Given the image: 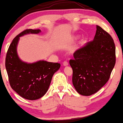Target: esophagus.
<instances>
[{
  "instance_id": "esophagus-1",
  "label": "esophagus",
  "mask_w": 123,
  "mask_h": 123,
  "mask_svg": "<svg viewBox=\"0 0 123 123\" xmlns=\"http://www.w3.org/2000/svg\"><path fill=\"white\" fill-rule=\"evenodd\" d=\"M63 65L64 66H66L68 65V62L67 61H64L63 62Z\"/></svg>"
}]
</instances>
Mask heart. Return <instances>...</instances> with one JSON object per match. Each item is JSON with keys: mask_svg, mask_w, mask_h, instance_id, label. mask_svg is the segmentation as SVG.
<instances>
[{"mask_svg": "<svg viewBox=\"0 0 123 123\" xmlns=\"http://www.w3.org/2000/svg\"><path fill=\"white\" fill-rule=\"evenodd\" d=\"M78 37L77 36H73V39H77V38Z\"/></svg>", "mask_w": 123, "mask_h": 123, "instance_id": "obj_1", "label": "heart"}]
</instances>
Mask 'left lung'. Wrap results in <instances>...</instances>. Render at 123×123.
Instances as JSON below:
<instances>
[{
    "label": "left lung",
    "instance_id": "left-lung-1",
    "mask_svg": "<svg viewBox=\"0 0 123 123\" xmlns=\"http://www.w3.org/2000/svg\"><path fill=\"white\" fill-rule=\"evenodd\" d=\"M69 61L72 83L80 95L90 96L98 91L109 80L116 63V47L112 37L97 25L94 40L73 54Z\"/></svg>",
    "mask_w": 123,
    "mask_h": 123
}]
</instances>
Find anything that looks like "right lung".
Wrapping results in <instances>:
<instances>
[{
    "instance_id": "obj_1",
    "label": "right lung",
    "mask_w": 123,
    "mask_h": 123,
    "mask_svg": "<svg viewBox=\"0 0 123 123\" xmlns=\"http://www.w3.org/2000/svg\"><path fill=\"white\" fill-rule=\"evenodd\" d=\"M40 32V29H26L18 35L10 45L6 58V69L11 87L18 95L28 100L38 99L45 95L54 74L61 66L60 63L44 60L27 63L18 57L17 48L19 37Z\"/></svg>"
}]
</instances>
